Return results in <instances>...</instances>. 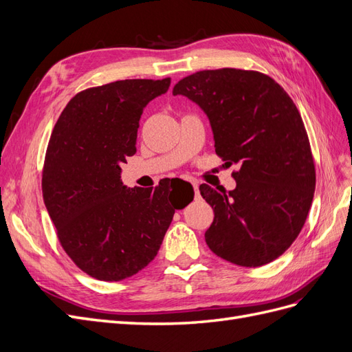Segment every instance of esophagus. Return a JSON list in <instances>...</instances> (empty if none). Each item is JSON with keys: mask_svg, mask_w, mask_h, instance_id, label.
Masks as SVG:
<instances>
[{"mask_svg": "<svg viewBox=\"0 0 352 352\" xmlns=\"http://www.w3.org/2000/svg\"><path fill=\"white\" fill-rule=\"evenodd\" d=\"M192 188H194V192H195V195L198 197V195H199V190H198V184H194V182H192Z\"/></svg>", "mask_w": 352, "mask_h": 352, "instance_id": "esophagus-1", "label": "esophagus"}]
</instances>
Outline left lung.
<instances>
[{
  "mask_svg": "<svg viewBox=\"0 0 352 352\" xmlns=\"http://www.w3.org/2000/svg\"><path fill=\"white\" fill-rule=\"evenodd\" d=\"M185 95L208 116L216 154L236 188L199 192L214 211L208 248L242 267L267 264L291 247L310 211L316 167L301 114L270 76L255 70H201L180 79Z\"/></svg>",
  "mask_w": 352,
  "mask_h": 352,
  "instance_id": "left-lung-1",
  "label": "left lung"
}]
</instances>
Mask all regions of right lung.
<instances>
[{
	"label": "right lung",
	"instance_id": "add662e5",
	"mask_svg": "<svg viewBox=\"0 0 352 352\" xmlns=\"http://www.w3.org/2000/svg\"><path fill=\"white\" fill-rule=\"evenodd\" d=\"M168 87L170 78L126 79L80 91L51 133L42 197L63 250L91 278L117 282L146 267L175 210L192 201L176 197V179L150 189H127L120 179L145 105Z\"/></svg>",
	"mask_w": 352,
	"mask_h": 352
}]
</instances>
